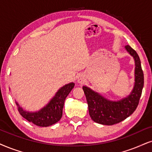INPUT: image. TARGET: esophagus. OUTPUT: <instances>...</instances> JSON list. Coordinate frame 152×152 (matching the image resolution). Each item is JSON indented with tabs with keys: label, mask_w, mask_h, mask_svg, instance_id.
<instances>
[{
	"label": "esophagus",
	"mask_w": 152,
	"mask_h": 152,
	"mask_svg": "<svg viewBox=\"0 0 152 152\" xmlns=\"http://www.w3.org/2000/svg\"><path fill=\"white\" fill-rule=\"evenodd\" d=\"M77 81L79 83H83V82H85V78H84V77L82 75H80L79 77H78Z\"/></svg>",
	"instance_id": "obj_1"
}]
</instances>
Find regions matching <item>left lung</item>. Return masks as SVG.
I'll return each instance as SVG.
<instances>
[{
  "instance_id": "obj_1",
  "label": "left lung",
  "mask_w": 152,
  "mask_h": 152,
  "mask_svg": "<svg viewBox=\"0 0 152 152\" xmlns=\"http://www.w3.org/2000/svg\"><path fill=\"white\" fill-rule=\"evenodd\" d=\"M125 49L133 57L135 63L134 85L133 89L128 96L119 101L106 99L90 88L82 87L87 99L91 118L97 123L112 125L126 119L136 110L141 97L144 86V74L138 54L129 45Z\"/></svg>"
}]
</instances>
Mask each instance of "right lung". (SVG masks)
Listing matches in <instances>:
<instances>
[{
  "mask_svg": "<svg viewBox=\"0 0 152 152\" xmlns=\"http://www.w3.org/2000/svg\"><path fill=\"white\" fill-rule=\"evenodd\" d=\"M74 82H71L62 87L56 92L55 96L50 99L48 104L39 111H26L20 107L18 102H15L18 107V111L26 120L38 126L48 127L55 124L62 118L65 100L69 93L74 88Z\"/></svg>",
  "mask_w": 152,
  "mask_h": 152,
  "instance_id": "obj_1",
  "label": "right lung"
}]
</instances>
